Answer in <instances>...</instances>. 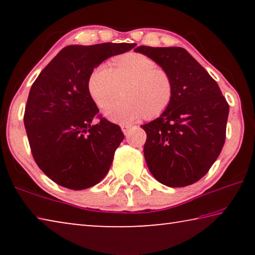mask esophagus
Returning a JSON list of instances; mask_svg holds the SVG:
<instances>
[{"label":"esophagus","instance_id":"1","mask_svg":"<svg viewBox=\"0 0 255 255\" xmlns=\"http://www.w3.org/2000/svg\"><path fill=\"white\" fill-rule=\"evenodd\" d=\"M130 126L129 125H122V130L124 131L125 135H127V133L129 132V130H130Z\"/></svg>","mask_w":255,"mask_h":255}]
</instances>
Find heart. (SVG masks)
Returning a JSON list of instances; mask_svg holds the SVG:
<instances>
[{
	"instance_id": "1",
	"label": "heart",
	"mask_w": 255,
	"mask_h": 255,
	"mask_svg": "<svg viewBox=\"0 0 255 255\" xmlns=\"http://www.w3.org/2000/svg\"><path fill=\"white\" fill-rule=\"evenodd\" d=\"M125 86L126 99L112 103L106 116L115 123L130 124L148 116H157L170 106L173 84L170 75L156 62L141 54H128L112 63L100 64L89 77L88 88L94 102L106 108Z\"/></svg>"
}]
</instances>
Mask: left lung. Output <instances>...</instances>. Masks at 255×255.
<instances>
[{"label":"left lung","instance_id":"left-lung-1","mask_svg":"<svg viewBox=\"0 0 255 255\" xmlns=\"http://www.w3.org/2000/svg\"><path fill=\"white\" fill-rule=\"evenodd\" d=\"M135 51L156 62L173 84L170 106L141 126L150 173L171 188L195 183L222 152L230 106L217 82L184 48L139 46Z\"/></svg>","mask_w":255,"mask_h":255}]
</instances>
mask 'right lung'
I'll return each mask as SVG.
<instances>
[{
    "label": "right lung",
    "mask_w": 255,
    "mask_h": 255,
    "mask_svg": "<svg viewBox=\"0 0 255 255\" xmlns=\"http://www.w3.org/2000/svg\"><path fill=\"white\" fill-rule=\"evenodd\" d=\"M135 44L105 42L63 48L30 89L23 122L34 162L64 188L83 190L100 182L124 139L118 125L99 115L89 92L94 68ZM94 118L101 122L92 124Z\"/></svg>",
    "instance_id": "1"
}]
</instances>
